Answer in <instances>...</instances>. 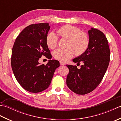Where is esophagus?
<instances>
[{"instance_id": "esophagus-1", "label": "esophagus", "mask_w": 121, "mask_h": 121, "mask_svg": "<svg viewBox=\"0 0 121 121\" xmlns=\"http://www.w3.org/2000/svg\"><path fill=\"white\" fill-rule=\"evenodd\" d=\"M60 65H65V63H64L63 62H62V61H60Z\"/></svg>"}]
</instances>
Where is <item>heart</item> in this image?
Wrapping results in <instances>:
<instances>
[{"label":"heart","mask_w":121,"mask_h":121,"mask_svg":"<svg viewBox=\"0 0 121 121\" xmlns=\"http://www.w3.org/2000/svg\"><path fill=\"white\" fill-rule=\"evenodd\" d=\"M56 33L62 39H68L67 48H58L53 52L54 57L57 60L68 61L73 57L75 53L78 56L83 54L89 47V35L82 31L79 28L71 25H65L56 30ZM46 40L48 47L52 49L58 45V38L53 32L48 34Z\"/></svg>","instance_id":"obj_1"}]
</instances>
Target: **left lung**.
<instances>
[{
    "label": "left lung",
    "instance_id": "1",
    "mask_svg": "<svg viewBox=\"0 0 121 121\" xmlns=\"http://www.w3.org/2000/svg\"><path fill=\"white\" fill-rule=\"evenodd\" d=\"M89 45L86 52L73 61L83 65L78 69L76 65H67L69 73L66 84L78 95H85L99 85L106 72L110 62V50L106 36L100 30L91 28L88 30Z\"/></svg>",
    "mask_w": 121,
    "mask_h": 121
}]
</instances>
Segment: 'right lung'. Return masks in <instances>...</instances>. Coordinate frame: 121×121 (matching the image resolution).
Wrapping results in <instances>:
<instances>
[{"label": "right lung", "instance_id": "1", "mask_svg": "<svg viewBox=\"0 0 121 121\" xmlns=\"http://www.w3.org/2000/svg\"><path fill=\"white\" fill-rule=\"evenodd\" d=\"M50 26L48 23L32 24L26 27L15 39L11 58L15 78L26 91L37 93L50 85L56 69L60 66L52 58L46 43ZM42 55L50 59L46 65H40Z\"/></svg>", "mask_w": 121, "mask_h": 121}]
</instances>
